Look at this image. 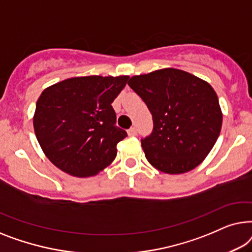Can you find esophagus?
<instances>
[{
    "mask_svg": "<svg viewBox=\"0 0 252 252\" xmlns=\"http://www.w3.org/2000/svg\"><path fill=\"white\" fill-rule=\"evenodd\" d=\"M127 134H129L130 137H133V136H136V134H137V130H136V127H134V126L130 127V129L127 130Z\"/></svg>",
    "mask_w": 252,
    "mask_h": 252,
    "instance_id": "1",
    "label": "esophagus"
}]
</instances>
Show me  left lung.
<instances>
[{
	"mask_svg": "<svg viewBox=\"0 0 252 252\" xmlns=\"http://www.w3.org/2000/svg\"><path fill=\"white\" fill-rule=\"evenodd\" d=\"M127 84L153 116V132L141 140L147 161L169 175L189 172L201 164L215 146L222 125L214 88L177 68L134 75Z\"/></svg>",
	"mask_w": 252,
	"mask_h": 252,
	"instance_id": "obj_1",
	"label": "left lung"
}]
</instances>
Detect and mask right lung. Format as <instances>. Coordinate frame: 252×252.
<instances>
[{
	"label": "right lung",
	"mask_w": 252,
	"mask_h": 252,
	"mask_svg": "<svg viewBox=\"0 0 252 252\" xmlns=\"http://www.w3.org/2000/svg\"><path fill=\"white\" fill-rule=\"evenodd\" d=\"M129 76H76L45 88L33 116L35 136L52 164L70 176L98 175L126 137L112 102Z\"/></svg>",
	"instance_id": "1"
}]
</instances>
